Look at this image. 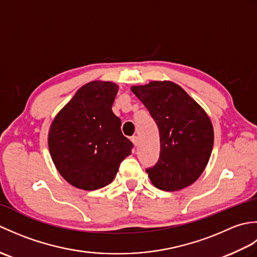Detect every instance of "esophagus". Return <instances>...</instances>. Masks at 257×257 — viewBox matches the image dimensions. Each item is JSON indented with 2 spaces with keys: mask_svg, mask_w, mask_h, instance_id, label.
I'll return each mask as SVG.
<instances>
[{
  "mask_svg": "<svg viewBox=\"0 0 257 257\" xmlns=\"http://www.w3.org/2000/svg\"><path fill=\"white\" fill-rule=\"evenodd\" d=\"M132 141H133V144L135 146H137L138 145V137H137V136H134V137H132Z\"/></svg>",
  "mask_w": 257,
  "mask_h": 257,
  "instance_id": "esophagus-1",
  "label": "esophagus"
}]
</instances>
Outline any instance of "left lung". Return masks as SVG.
Here are the masks:
<instances>
[{
  "label": "left lung",
  "instance_id": "8db88e82",
  "mask_svg": "<svg viewBox=\"0 0 257 257\" xmlns=\"http://www.w3.org/2000/svg\"><path fill=\"white\" fill-rule=\"evenodd\" d=\"M156 121L160 134V157L147 173L156 188L178 191L195 182L209 162L214 141L204 109L172 81L133 86Z\"/></svg>",
  "mask_w": 257,
  "mask_h": 257
}]
</instances>
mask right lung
Returning a JSON list of instances; mask_svg holds the SVG:
<instances>
[{
  "instance_id": "add662e5",
  "label": "right lung",
  "mask_w": 257,
  "mask_h": 257,
  "mask_svg": "<svg viewBox=\"0 0 257 257\" xmlns=\"http://www.w3.org/2000/svg\"><path fill=\"white\" fill-rule=\"evenodd\" d=\"M118 85L95 80L84 85L57 113L48 133V148L58 172L75 188L106 187L133 143L121 133L111 110Z\"/></svg>"
}]
</instances>
